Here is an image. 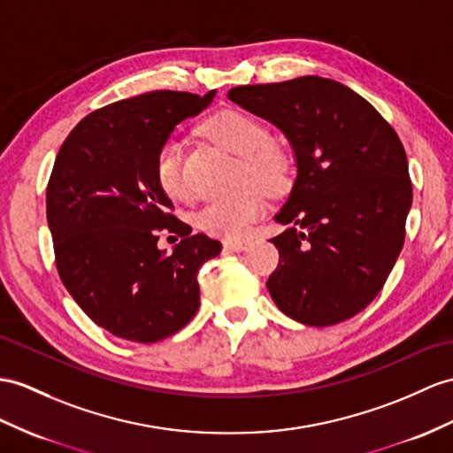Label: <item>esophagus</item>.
<instances>
[{"label":"esophagus","instance_id":"34e87169","mask_svg":"<svg viewBox=\"0 0 453 453\" xmlns=\"http://www.w3.org/2000/svg\"><path fill=\"white\" fill-rule=\"evenodd\" d=\"M250 248V242H236V240H226L225 250L228 251H244Z\"/></svg>","mask_w":453,"mask_h":453}]
</instances>
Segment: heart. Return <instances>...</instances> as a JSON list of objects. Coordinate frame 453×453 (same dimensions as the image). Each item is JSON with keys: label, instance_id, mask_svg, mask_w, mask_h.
I'll use <instances>...</instances> for the list:
<instances>
[{"label": "heart", "instance_id": "b5f03b06", "mask_svg": "<svg viewBox=\"0 0 453 453\" xmlns=\"http://www.w3.org/2000/svg\"><path fill=\"white\" fill-rule=\"evenodd\" d=\"M203 132L219 148L240 159V186H256L265 194H280L288 186V159L271 143V132L259 119L236 109L213 115ZM156 182L171 200L188 196L182 171V148L176 140L163 142L153 163ZM265 213L261 194L248 190L230 200L209 202L196 215V225L207 234L226 240L244 238L250 226Z\"/></svg>", "mask_w": 453, "mask_h": 453}]
</instances>
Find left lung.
Masks as SVG:
<instances>
[{"label":"left lung","mask_w":453,"mask_h":453,"mask_svg":"<svg viewBox=\"0 0 453 453\" xmlns=\"http://www.w3.org/2000/svg\"><path fill=\"white\" fill-rule=\"evenodd\" d=\"M230 102L288 138L297 174L271 238L267 288L297 323L330 326L374 300L398 259L413 190L395 130L367 99L321 76L238 86Z\"/></svg>","instance_id":"obj_1"}]
</instances>
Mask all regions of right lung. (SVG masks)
Segmentation results:
<instances>
[{
    "label": "right lung",
    "mask_w": 453,
    "mask_h": 453,
    "mask_svg": "<svg viewBox=\"0 0 453 453\" xmlns=\"http://www.w3.org/2000/svg\"><path fill=\"white\" fill-rule=\"evenodd\" d=\"M188 92H148L84 117L55 159L46 192L55 265L92 321L140 344L167 338L200 307L197 273L220 242L176 219L153 174L176 125L213 102ZM161 229L181 236L169 257Z\"/></svg>",
    "instance_id": "1"
}]
</instances>
